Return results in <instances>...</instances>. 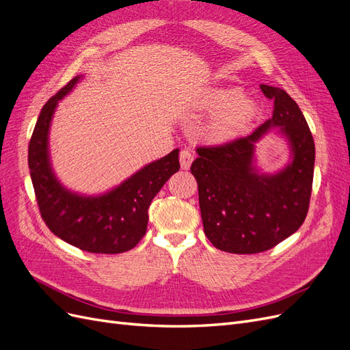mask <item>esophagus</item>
<instances>
[{
	"label": "esophagus",
	"instance_id": "obj_1",
	"mask_svg": "<svg viewBox=\"0 0 350 350\" xmlns=\"http://www.w3.org/2000/svg\"><path fill=\"white\" fill-rule=\"evenodd\" d=\"M179 161H181V167L184 171H187V169H189V166H191V162L194 161V154L188 149H184L181 150V154H179Z\"/></svg>",
	"mask_w": 350,
	"mask_h": 350
}]
</instances>
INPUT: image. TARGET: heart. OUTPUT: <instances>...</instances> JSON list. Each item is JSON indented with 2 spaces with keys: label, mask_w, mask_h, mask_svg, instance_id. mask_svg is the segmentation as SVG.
Wrapping results in <instances>:
<instances>
[{
  "label": "heart",
  "mask_w": 350,
  "mask_h": 350,
  "mask_svg": "<svg viewBox=\"0 0 350 350\" xmlns=\"http://www.w3.org/2000/svg\"><path fill=\"white\" fill-rule=\"evenodd\" d=\"M201 108L217 113L208 125V137L215 142L234 139L256 116L257 108L252 100L242 96L239 89H211L203 99Z\"/></svg>",
  "instance_id": "b5f03b06"
}]
</instances>
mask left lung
Here are the masks:
<instances>
[{
    "instance_id": "8db88e82",
    "label": "left lung",
    "mask_w": 350,
    "mask_h": 350,
    "mask_svg": "<svg viewBox=\"0 0 350 350\" xmlns=\"http://www.w3.org/2000/svg\"><path fill=\"white\" fill-rule=\"evenodd\" d=\"M274 103L273 116L247 137L197 147L191 165L197 179L204 234L232 254H257L295 234L308 213L315 146L296 102L283 89L261 84ZM273 126L291 143L293 162L276 176H258L252 166L253 144Z\"/></svg>"
}]
</instances>
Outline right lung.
I'll return each mask as SVG.
<instances>
[{
  "instance_id": "right-lung-1",
  "label": "right lung",
  "mask_w": 350,
  "mask_h": 350,
  "mask_svg": "<svg viewBox=\"0 0 350 350\" xmlns=\"http://www.w3.org/2000/svg\"><path fill=\"white\" fill-rule=\"evenodd\" d=\"M74 77L42 108L29 143V169L40 216L51 232L83 251L120 254L134 248L147 230L152 200L179 171V150L152 162L112 191L98 197L70 193L52 172L48 131L57 103L74 88Z\"/></svg>"
}]
</instances>
